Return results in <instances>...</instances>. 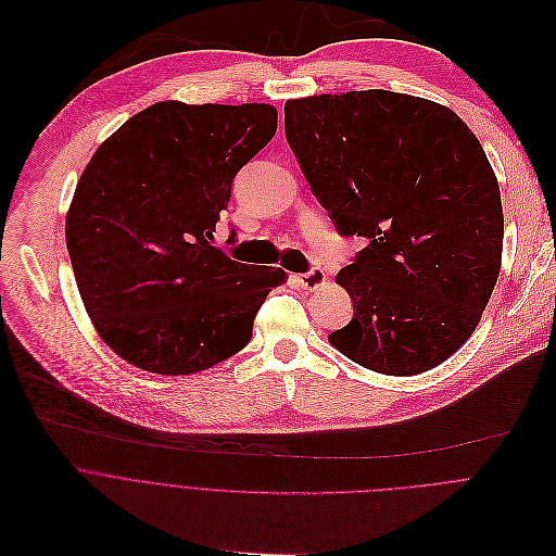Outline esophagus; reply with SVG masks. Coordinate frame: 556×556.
<instances>
[{
  "instance_id": "esophagus-1",
  "label": "esophagus",
  "mask_w": 556,
  "mask_h": 556,
  "mask_svg": "<svg viewBox=\"0 0 556 556\" xmlns=\"http://www.w3.org/2000/svg\"><path fill=\"white\" fill-rule=\"evenodd\" d=\"M326 278H328L326 269H321V267H311L308 271L298 276V280H300V285L304 289H317V287H321L326 282Z\"/></svg>"
}]
</instances>
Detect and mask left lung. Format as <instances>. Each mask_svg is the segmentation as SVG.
<instances>
[{"label": "left lung", "mask_w": 556, "mask_h": 556, "mask_svg": "<svg viewBox=\"0 0 556 556\" xmlns=\"http://www.w3.org/2000/svg\"><path fill=\"white\" fill-rule=\"evenodd\" d=\"M285 136L338 235L366 241L338 274L355 315L328 342L390 377L445 362L502 263L500 186L473 131L438 102L368 89L287 100Z\"/></svg>", "instance_id": "1"}]
</instances>
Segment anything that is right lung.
<instances>
[{
	"label": "right lung",
	"instance_id": "1",
	"mask_svg": "<svg viewBox=\"0 0 556 556\" xmlns=\"http://www.w3.org/2000/svg\"><path fill=\"white\" fill-rule=\"evenodd\" d=\"M276 125L271 104L166 100L129 118L89 160L65 241L98 336L125 362L190 375L252 340L254 317L285 271L232 261L212 232L237 173Z\"/></svg>",
	"mask_w": 556,
	"mask_h": 556
}]
</instances>
